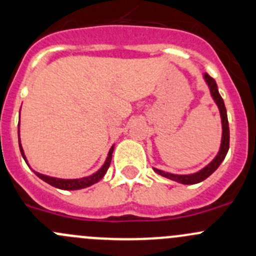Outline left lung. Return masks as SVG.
Here are the masks:
<instances>
[{
    "mask_svg": "<svg viewBox=\"0 0 256 256\" xmlns=\"http://www.w3.org/2000/svg\"><path fill=\"white\" fill-rule=\"evenodd\" d=\"M203 79H204L206 84L208 85V89H209V92H210L212 99H213L214 102L216 104L219 114H220L222 140H220V147H219L218 154H216V157H214L208 164H206L202 170L194 172V174H170V172H164L162 171V170H157L154 167V171L156 172V174H158L160 176L166 177L172 180H176V182L182 183V184H196V183H200L202 182V180H204L206 178H208L216 168H218L219 164L223 162V160L226 158L229 150V125H228V116H226V105H224L223 99H222L220 94H219L216 80L212 78V76H209L207 73L203 74Z\"/></svg>",
    "mask_w": 256,
    "mask_h": 256,
    "instance_id": "obj_1",
    "label": "left lung"
}]
</instances>
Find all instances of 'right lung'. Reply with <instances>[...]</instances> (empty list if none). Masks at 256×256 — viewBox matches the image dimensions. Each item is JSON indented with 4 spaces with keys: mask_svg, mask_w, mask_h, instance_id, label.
<instances>
[{
    "mask_svg": "<svg viewBox=\"0 0 256 256\" xmlns=\"http://www.w3.org/2000/svg\"><path fill=\"white\" fill-rule=\"evenodd\" d=\"M18 128H20V126H18ZM18 142H20V154H22L23 160H24L26 164H28L27 157H26L24 151H23L22 144H20V128H18ZM114 147H115V144H112V148L109 150V154H108V157H106V160H105L104 164H102V166L100 167V168L98 170L95 174H90V176L82 177V178H74V180H66V178L50 177V176H47V174H40V172H36V171H33V172H34V174H37L40 180H43L44 182H47L48 184L53 186V187L59 188V190H82V188H86V187H90V186L95 184V183L99 182V180L105 176V174H106L108 168H109V166H110V162H112ZM28 166H30V164H28Z\"/></svg>",
    "mask_w": 256,
    "mask_h": 256,
    "instance_id": "1",
    "label": "right lung"
}]
</instances>
